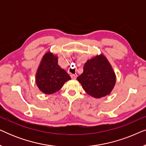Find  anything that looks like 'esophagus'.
Segmentation results:
<instances>
[{"instance_id": "esophagus-1", "label": "esophagus", "mask_w": 146, "mask_h": 146, "mask_svg": "<svg viewBox=\"0 0 146 146\" xmlns=\"http://www.w3.org/2000/svg\"><path fill=\"white\" fill-rule=\"evenodd\" d=\"M70 76L72 79H76V76L75 74H70Z\"/></svg>"}]
</instances>
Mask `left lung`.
I'll return each mask as SVG.
<instances>
[{"instance_id": "8db88e82", "label": "left lung", "mask_w": 146, "mask_h": 146, "mask_svg": "<svg viewBox=\"0 0 146 146\" xmlns=\"http://www.w3.org/2000/svg\"><path fill=\"white\" fill-rule=\"evenodd\" d=\"M86 92L96 98L110 94L115 84V74L103 54L90 59L84 66V72L77 78Z\"/></svg>"}]
</instances>
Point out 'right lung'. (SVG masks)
<instances>
[{"instance_id":"1","label":"right lung","mask_w":146,"mask_h":146,"mask_svg":"<svg viewBox=\"0 0 146 146\" xmlns=\"http://www.w3.org/2000/svg\"><path fill=\"white\" fill-rule=\"evenodd\" d=\"M71 78L58 64V57L50 52L42 58L36 74V83L42 92L51 94L61 89Z\"/></svg>"}]
</instances>
